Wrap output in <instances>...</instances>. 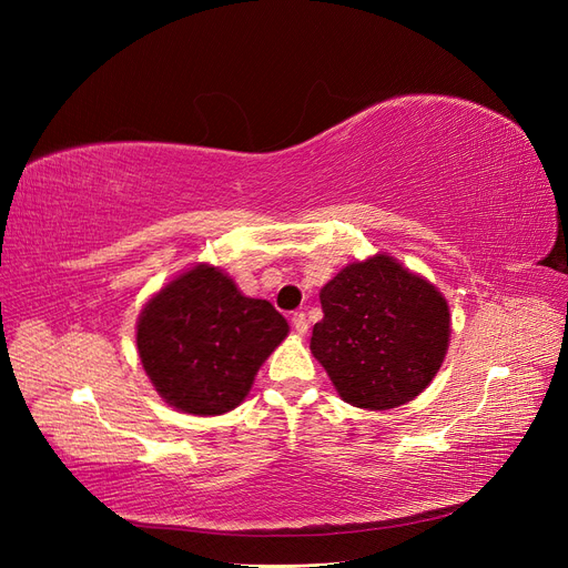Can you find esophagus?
<instances>
[{"mask_svg":"<svg viewBox=\"0 0 568 568\" xmlns=\"http://www.w3.org/2000/svg\"><path fill=\"white\" fill-rule=\"evenodd\" d=\"M291 324H294V329L298 336H305L307 334V320L303 313H296L294 317H291Z\"/></svg>","mask_w":568,"mask_h":568,"instance_id":"obj_1","label":"esophagus"}]
</instances>
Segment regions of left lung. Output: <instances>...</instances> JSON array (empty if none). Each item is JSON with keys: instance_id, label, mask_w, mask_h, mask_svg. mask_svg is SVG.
Instances as JSON below:
<instances>
[{"instance_id": "1", "label": "left lung", "mask_w": 568, "mask_h": 568, "mask_svg": "<svg viewBox=\"0 0 568 568\" xmlns=\"http://www.w3.org/2000/svg\"><path fill=\"white\" fill-rule=\"evenodd\" d=\"M311 351L353 407H400L434 382L450 346V305L388 253L343 267L320 291Z\"/></svg>"}]
</instances>
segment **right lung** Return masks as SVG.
<instances>
[{
	"instance_id": "add662e5",
	"label": "right lung",
	"mask_w": 568,
	"mask_h": 568,
	"mask_svg": "<svg viewBox=\"0 0 568 568\" xmlns=\"http://www.w3.org/2000/svg\"><path fill=\"white\" fill-rule=\"evenodd\" d=\"M288 322L230 274L199 263L170 280L136 320V353L161 398L184 415H225L246 400Z\"/></svg>"
}]
</instances>
